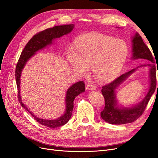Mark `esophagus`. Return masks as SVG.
Returning <instances> with one entry per match:
<instances>
[{
	"label": "esophagus",
	"instance_id": "34e87169",
	"mask_svg": "<svg viewBox=\"0 0 158 158\" xmlns=\"http://www.w3.org/2000/svg\"><path fill=\"white\" fill-rule=\"evenodd\" d=\"M95 88H96V86H95L94 84H88L86 86V89L88 90H94L95 89Z\"/></svg>",
	"mask_w": 158,
	"mask_h": 158
}]
</instances>
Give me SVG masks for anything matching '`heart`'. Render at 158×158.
Masks as SVG:
<instances>
[{
    "label": "heart",
    "instance_id": "b5f03b06",
    "mask_svg": "<svg viewBox=\"0 0 158 158\" xmlns=\"http://www.w3.org/2000/svg\"><path fill=\"white\" fill-rule=\"evenodd\" d=\"M76 52L70 49L67 60L74 70L86 74L92 66L94 77L107 82L120 73L128 53V47L122 40L99 33H89L78 38Z\"/></svg>",
    "mask_w": 158,
    "mask_h": 158
}]
</instances>
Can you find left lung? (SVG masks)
Instances as JSON below:
<instances>
[{
  "mask_svg": "<svg viewBox=\"0 0 158 158\" xmlns=\"http://www.w3.org/2000/svg\"><path fill=\"white\" fill-rule=\"evenodd\" d=\"M132 59H146L154 63V57L151 51L143 41L142 37L136 33L132 37ZM146 66V65H143ZM150 69V89L144 99L132 107L120 108L117 106L116 95L114 90L124 82L129 76L132 74L136 69L131 70L127 73L122 74L111 82L103 85L102 93L105 99V107L101 112V117L105 121L114 125H123L135 121L139 118L145 111L147 105L149 102L152 94L154 93L157 87L156 84V69L155 64H148ZM158 89V84H157Z\"/></svg>",
  "mask_w": 158,
  "mask_h": 158,
  "instance_id": "1",
  "label": "left lung"
}]
</instances>
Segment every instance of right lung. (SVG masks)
<instances>
[{
    "label": "right lung",
    "mask_w": 158,
    "mask_h": 158,
    "mask_svg": "<svg viewBox=\"0 0 158 158\" xmlns=\"http://www.w3.org/2000/svg\"><path fill=\"white\" fill-rule=\"evenodd\" d=\"M74 27V24H66L63 26H56L53 27L48 28L44 31H41L37 34L33 35L31 40L27 42L25 46L24 49L22 51L19 59L15 70L16 81L18 88V98L19 103L27 111L29 112L31 115L34 118L35 120L41 125L46 126L49 128H56L63 125H64L66 123H68L69 119L72 116L73 108H74V100L76 96L84 92L85 91V84L83 81H80L78 82L73 84L69 88L66 95V111L64 114L56 120H47L36 117L34 114L32 113L22 103L20 86V76L23 68L26 63V62L29 60L31 57L34 55L35 52L44 48L46 46L52 44V41L56 38H59L64 35L68 34Z\"/></svg>",
    "instance_id": "right-lung-1"
}]
</instances>
